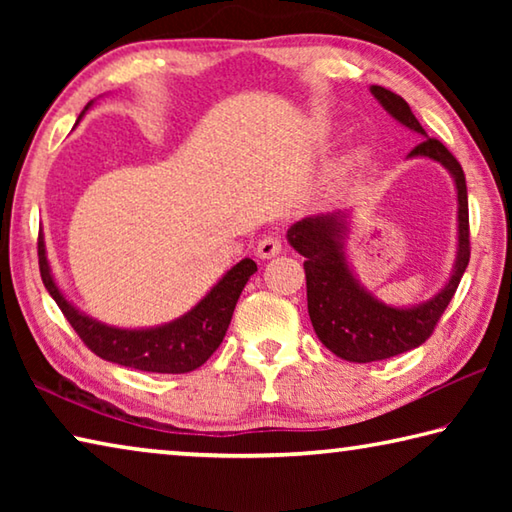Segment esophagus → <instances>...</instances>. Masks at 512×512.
<instances>
[{"label": "esophagus", "instance_id": "34e87169", "mask_svg": "<svg viewBox=\"0 0 512 512\" xmlns=\"http://www.w3.org/2000/svg\"><path fill=\"white\" fill-rule=\"evenodd\" d=\"M280 253H282V237L266 235V237L259 239V244H257V257L271 259V257H275V255H280Z\"/></svg>", "mask_w": 512, "mask_h": 512}]
</instances>
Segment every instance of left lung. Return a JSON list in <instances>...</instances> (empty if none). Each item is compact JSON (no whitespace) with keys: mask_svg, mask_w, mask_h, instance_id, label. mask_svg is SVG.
I'll use <instances>...</instances> for the list:
<instances>
[{"mask_svg":"<svg viewBox=\"0 0 512 512\" xmlns=\"http://www.w3.org/2000/svg\"><path fill=\"white\" fill-rule=\"evenodd\" d=\"M370 92L391 115L424 140L409 153L445 164L458 189V257L454 273L445 289L420 307H386L359 287L343 255V235L348 230L345 214L307 216L291 225L289 244L305 257L307 309L314 332L329 352L354 363L391 359L409 352L429 339L440 316L458 289V282L470 264V212H467V185L461 162L447 146L427 137L420 121L400 94L372 85Z\"/></svg>","mask_w":512,"mask_h":512,"instance_id":"8db88e82","label":"left lung"}]
</instances>
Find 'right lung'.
I'll list each match as a JSON object with an SVG mask.
<instances>
[{
    "label": "right lung",
    "instance_id": "right-lung-1",
    "mask_svg": "<svg viewBox=\"0 0 512 512\" xmlns=\"http://www.w3.org/2000/svg\"><path fill=\"white\" fill-rule=\"evenodd\" d=\"M38 264L49 296L56 300V305L69 320V325L74 327V332L81 336V341L97 357L126 368L167 372V375L192 372L212 357L221 345L225 332H228L232 311L237 307L241 291H244L250 275L257 271L253 259H241L183 318L153 329H117L92 320L90 316H83L79 309H74L65 300L56 287L54 277H51L42 235H38Z\"/></svg>",
    "mask_w": 512,
    "mask_h": 512
}]
</instances>
